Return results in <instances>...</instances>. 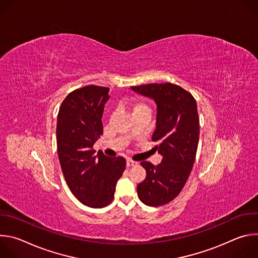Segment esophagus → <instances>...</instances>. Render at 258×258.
Segmentation results:
<instances>
[{
    "mask_svg": "<svg viewBox=\"0 0 258 258\" xmlns=\"http://www.w3.org/2000/svg\"><path fill=\"white\" fill-rule=\"evenodd\" d=\"M137 164H138L137 162H135V161H133V160H131V159L126 160V166H127V167H131V166H134V165H137Z\"/></svg>",
    "mask_w": 258,
    "mask_h": 258,
    "instance_id": "34e87169",
    "label": "esophagus"
}]
</instances>
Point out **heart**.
Returning <instances> with one entry per match:
<instances>
[{
  "instance_id": "1",
  "label": "heart",
  "mask_w": 258,
  "mask_h": 258,
  "mask_svg": "<svg viewBox=\"0 0 258 258\" xmlns=\"http://www.w3.org/2000/svg\"><path fill=\"white\" fill-rule=\"evenodd\" d=\"M141 109H149V108H148V106H147L146 104L140 103V104H137V105L134 107V111H137V110H141Z\"/></svg>"
}]
</instances>
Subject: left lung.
<instances>
[{
  "label": "left lung",
  "instance_id": "8db88e82",
  "mask_svg": "<svg viewBox=\"0 0 258 258\" xmlns=\"http://www.w3.org/2000/svg\"><path fill=\"white\" fill-rule=\"evenodd\" d=\"M140 95L151 98L157 106L156 128L152 141L162 155L160 164L143 161L146 178L137 191L148 206L172 201L181 191L194 165L199 142V116L194 97L179 86L150 84L132 87Z\"/></svg>",
  "mask_w": 258,
  "mask_h": 258
}]
</instances>
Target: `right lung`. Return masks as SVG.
Listing matches in <instances>:
<instances>
[{"label":"right lung","mask_w":258,"mask_h":258,"mask_svg":"<svg viewBox=\"0 0 258 258\" xmlns=\"http://www.w3.org/2000/svg\"><path fill=\"white\" fill-rule=\"evenodd\" d=\"M109 89L87 86L67 95L57 118V151L67 185L83 204L102 208L111 203L125 169L123 157L109 158L93 146L103 135L102 115Z\"/></svg>","instance_id":"add662e5"}]
</instances>
